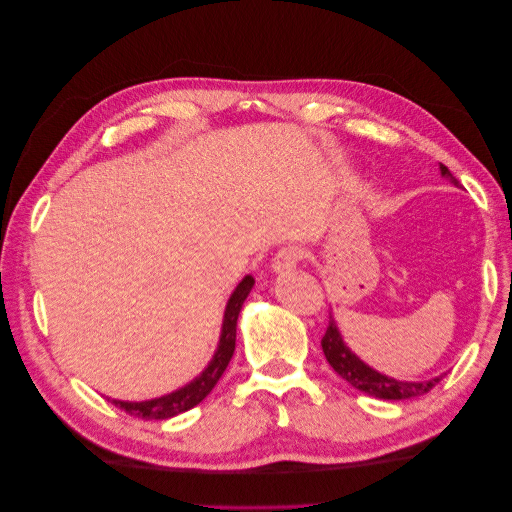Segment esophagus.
I'll return each mask as SVG.
<instances>
[{
    "label": "esophagus",
    "instance_id": "esophagus-1",
    "mask_svg": "<svg viewBox=\"0 0 512 512\" xmlns=\"http://www.w3.org/2000/svg\"><path fill=\"white\" fill-rule=\"evenodd\" d=\"M301 258H303V250H301V247L288 245V247H282V250L275 254L271 267H273L275 273H290V271L297 269Z\"/></svg>",
    "mask_w": 512,
    "mask_h": 512
}]
</instances>
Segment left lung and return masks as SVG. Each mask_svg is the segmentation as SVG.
<instances>
[{
  "instance_id": "8db88e82",
  "label": "left lung",
  "mask_w": 512,
  "mask_h": 512,
  "mask_svg": "<svg viewBox=\"0 0 512 512\" xmlns=\"http://www.w3.org/2000/svg\"><path fill=\"white\" fill-rule=\"evenodd\" d=\"M442 177H451L453 183H457V179L451 175L444 164H440ZM322 352L327 356L329 365L342 376L350 386H354L356 391L367 393L371 397L378 399H410V397H421L425 393H429L433 386H436L444 376H436L431 380H423V382H404V380H395L380 374L374 367H369L367 363H363L359 356H356L342 339V333H339L337 324L333 320V316L329 318V327L327 333L322 337Z\"/></svg>"
}]
</instances>
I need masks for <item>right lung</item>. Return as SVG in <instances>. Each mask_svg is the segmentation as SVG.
Returning a JSON list of instances; mask_svg holds the SVG:
<instances>
[{"label":"right lung","mask_w":512,"mask_h":512,"mask_svg":"<svg viewBox=\"0 0 512 512\" xmlns=\"http://www.w3.org/2000/svg\"><path fill=\"white\" fill-rule=\"evenodd\" d=\"M254 286V277L245 275L235 288V292L230 294V299L226 303V312H224V322H222V333H220V342L218 350H215L211 363L205 367V371L200 376H196L190 384L181 386V389L156 397V399H147V401H119L113 399V404L121 410H126L132 416L145 418V421H162V418H173L181 412H188L190 408L198 406L211 391L213 386L218 384L222 374L226 371L232 352H235V339H237V318L241 307L247 299Z\"/></svg>","instance_id":"add662e5"}]
</instances>
